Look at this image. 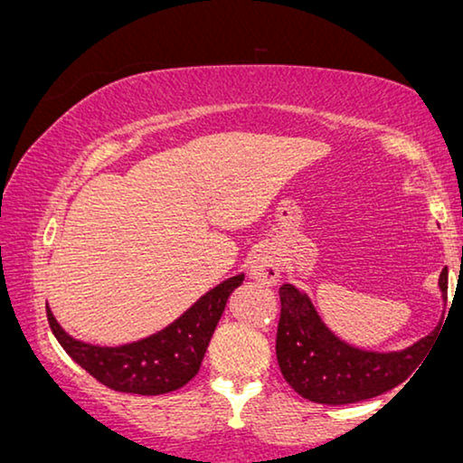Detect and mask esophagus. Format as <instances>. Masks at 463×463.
Listing matches in <instances>:
<instances>
[{"mask_svg":"<svg viewBox=\"0 0 463 463\" xmlns=\"http://www.w3.org/2000/svg\"><path fill=\"white\" fill-rule=\"evenodd\" d=\"M248 276L260 284L273 286L279 281V259L271 246H260L248 259Z\"/></svg>","mask_w":463,"mask_h":463,"instance_id":"34e87169","label":"esophagus"}]
</instances>
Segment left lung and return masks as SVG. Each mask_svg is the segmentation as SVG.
<instances>
[{
    "label": "left lung",
    "mask_w": 463,
    "mask_h": 463,
    "mask_svg": "<svg viewBox=\"0 0 463 463\" xmlns=\"http://www.w3.org/2000/svg\"><path fill=\"white\" fill-rule=\"evenodd\" d=\"M447 267L439 288L447 300ZM276 354L281 376L300 397L321 405H348L399 386L421 364L432 336L403 351H365L340 340L315 311L311 298L292 284L279 288Z\"/></svg>",
    "instance_id": "1"
}]
</instances>
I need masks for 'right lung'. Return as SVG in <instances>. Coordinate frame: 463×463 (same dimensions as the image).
<instances>
[{"label":"right lung","instance_id":"1","mask_svg":"<svg viewBox=\"0 0 463 463\" xmlns=\"http://www.w3.org/2000/svg\"><path fill=\"white\" fill-rule=\"evenodd\" d=\"M242 281L244 273L221 281L173 324L129 345L99 346L72 338L60 327L50 307L48 321L60 346L98 382L118 392L154 397L177 391L196 376L227 298Z\"/></svg>","mask_w":463,"mask_h":463}]
</instances>
